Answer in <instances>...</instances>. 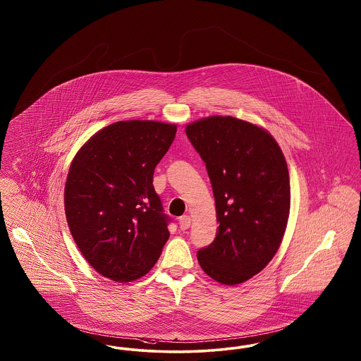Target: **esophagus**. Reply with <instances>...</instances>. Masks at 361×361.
<instances>
[{"label": "esophagus", "mask_w": 361, "mask_h": 361, "mask_svg": "<svg viewBox=\"0 0 361 361\" xmlns=\"http://www.w3.org/2000/svg\"><path fill=\"white\" fill-rule=\"evenodd\" d=\"M178 224H180V228H181L183 231H185V230H188V228L190 227V216L184 215V216L180 217Z\"/></svg>", "instance_id": "esophagus-1"}]
</instances>
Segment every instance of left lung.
Returning a JSON list of instances; mask_svg holds the SVG:
<instances>
[{
  "label": "left lung",
  "instance_id": "8db88e82",
  "mask_svg": "<svg viewBox=\"0 0 361 361\" xmlns=\"http://www.w3.org/2000/svg\"><path fill=\"white\" fill-rule=\"evenodd\" d=\"M185 131L205 162L219 221L212 245L197 252L199 264L219 283H243L274 258L286 231V159L267 130L233 116H205Z\"/></svg>",
  "mask_w": 361,
  "mask_h": 361
}]
</instances>
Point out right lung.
Instances as JSON below:
<instances>
[{"label":"right lung","mask_w":361,"mask_h":361,"mask_svg":"<svg viewBox=\"0 0 361 361\" xmlns=\"http://www.w3.org/2000/svg\"><path fill=\"white\" fill-rule=\"evenodd\" d=\"M177 126L119 121L97 131L75 154L64 187L73 240L99 274L130 282L147 274L169 239L154 168Z\"/></svg>","instance_id":"1"}]
</instances>
